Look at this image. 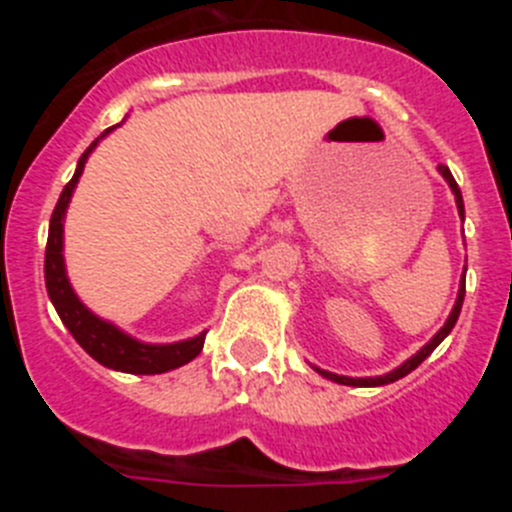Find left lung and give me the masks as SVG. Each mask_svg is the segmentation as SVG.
<instances>
[{"mask_svg":"<svg viewBox=\"0 0 512 512\" xmlns=\"http://www.w3.org/2000/svg\"><path fill=\"white\" fill-rule=\"evenodd\" d=\"M438 171H441V176L443 179H446V182H449V187H451V192H454V197H456V207H459V215H461V220H464V200H461V192H459V184L454 182V176H451V171H449V166H438ZM464 292H467V289H464V279H461V289H459V297H456V305H454V310H451V315H449V320H446V325H443L441 330H438L436 336L431 338V341L425 343L423 348H420L418 354L413 356V359H408L405 361V364L402 366H397L395 372H390V374H384V377H369V379H354V377H338V374H330V372H323V369H318L320 374H323L325 379H330V382H338V384H348V387H379V384H390V382H397V379H402L405 377V374H410L413 372V369H418L420 364H423L425 359H428V356L433 354V348L438 346V343L443 341V338L449 336L451 333V328H454L456 325V320H459V312H461V302H464Z\"/></svg>","mask_w":512,"mask_h":512,"instance_id":"8db88e82","label":"left lung"}]
</instances>
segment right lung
Instances as JSON below:
<instances>
[{"label":"right lung","instance_id":"right-lung-1","mask_svg":"<svg viewBox=\"0 0 512 512\" xmlns=\"http://www.w3.org/2000/svg\"><path fill=\"white\" fill-rule=\"evenodd\" d=\"M94 146H97V140H94L87 151L81 153L74 179L63 187L56 210L51 215L48 246H45V287H48V297L56 305L63 325L71 330V336L76 338V343L102 366L128 374H164L169 369H176V366L189 364L194 356L200 354L202 346H205V333L182 343H166V346L140 343L135 338L125 336L115 325L104 323L97 315H92L87 307L81 305L79 297L71 289L69 279H66V269H63V215H66L71 192H74L76 182H79L81 171H84V164H87V158L94 151Z\"/></svg>","mask_w":512,"mask_h":512}]
</instances>
